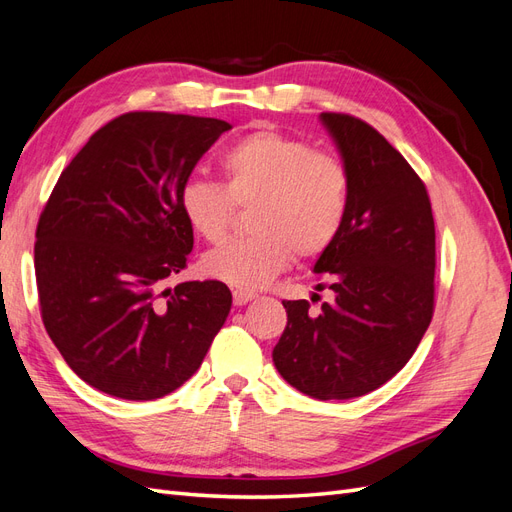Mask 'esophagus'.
I'll return each instance as SVG.
<instances>
[{
	"label": "esophagus",
	"mask_w": 512,
	"mask_h": 512,
	"mask_svg": "<svg viewBox=\"0 0 512 512\" xmlns=\"http://www.w3.org/2000/svg\"><path fill=\"white\" fill-rule=\"evenodd\" d=\"M252 299H256L254 292H247V290H235V292H232V301H235V305H245V303H250Z\"/></svg>",
	"instance_id": "esophagus-1"
}]
</instances>
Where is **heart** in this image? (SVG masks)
<instances>
[{"mask_svg":"<svg viewBox=\"0 0 512 512\" xmlns=\"http://www.w3.org/2000/svg\"><path fill=\"white\" fill-rule=\"evenodd\" d=\"M224 185L192 177L181 185L179 209L200 239L218 245L235 224L237 207L252 209V237L203 258V271L237 290H260L292 258L327 254L348 220L352 177L346 162L301 136L262 128L241 136L220 160Z\"/></svg>","mask_w":512,"mask_h":512,"instance_id":"1","label":"heart"}]
</instances>
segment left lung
Instances as JSON below:
<instances>
[{
  "mask_svg": "<svg viewBox=\"0 0 512 512\" xmlns=\"http://www.w3.org/2000/svg\"><path fill=\"white\" fill-rule=\"evenodd\" d=\"M350 168L348 220L314 271L333 290L320 314L284 301L288 322L273 363L316 399L361 397L404 367L433 316L436 226L423 179L359 117L322 113Z\"/></svg>",
  "mask_w": 512,
  "mask_h": 512,
  "instance_id": "8db88e82",
  "label": "left lung"
}]
</instances>
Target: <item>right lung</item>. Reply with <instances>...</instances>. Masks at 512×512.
<instances>
[{
	"instance_id": "obj_1",
	"label": "right lung",
	"mask_w": 512,
	"mask_h": 512,
	"mask_svg": "<svg viewBox=\"0 0 512 512\" xmlns=\"http://www.w3.org/2000/svg\"><path fill=\"white\" fill-rule=\"evenodd\" d=\"M230 128L213 117L119 115L91 134L46 200L34 245L40 316L74 374L106 395L173 393L226 322V284H164L194 247L181 185Z\"/></svg>"
}]
</instances>
